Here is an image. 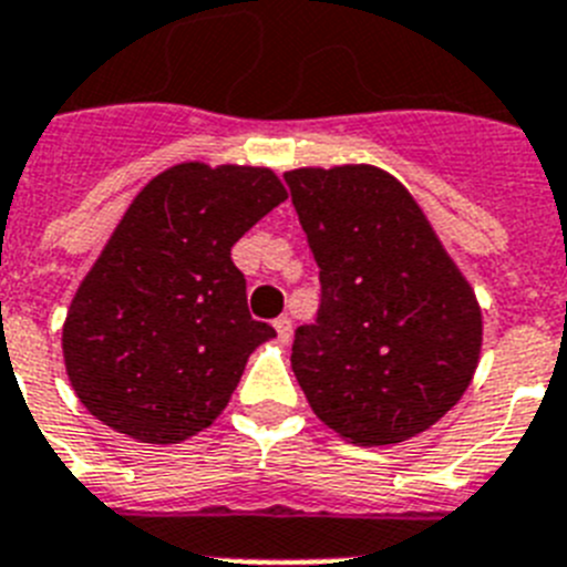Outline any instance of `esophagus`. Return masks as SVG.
Wrapping results in <instances>:
<instances>
[{
  "label": "esophagus",
  "instance_id": "34e87169",
  "mask_svg": "<svg viewBox=\"0 0 567 567\" xmlns=\"http://www.w3.org/2000/svg\"><path fill=\"white\" fill-rule=\"evenodd\" d=\"M274 328H277V337H279V342H288V339H290V333H293V322H290L288 317H279V319H274Z\"/></svg>",
  "mask_w": 567,
  "mask_h": 567
}]
</instances>
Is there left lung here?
<instances>
[{
	"label": "left lung",
	"instance_id": "1",
	"mask_svg": "<svg viewBox=\"0 0 567 567\" xmlns=\"http://www.w3.org/2000/svg\"><path fill=\"white\" fill-rule=\"evenodd\" d=\"M319 265L317 322L290 368L319 420L353 445H396L440 422L474 379V288L396 176L373 165L288 171Z\"/></svg>",
	"mask_w": 567,
	"mask_h": 567
}]
</instances>
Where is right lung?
Instances as JSON below:
<instances>
[{
    "instance_id": "right-lung-1",
    "label": "right lung",
    "mask_w": 567,
    "mask_h": 567,
    "mask_svg": "<svg viewBox=\"0 0 567 567\" xmlns=\"http://www.w3.org/2000/svg\"><path fill=\"white\" fill-rule=\"evenodd\" d=\"M288 199L270 167L182 162L136 194L62 324L79 402L113 431L176 445L225 411L277 337L248 313L230 248Z\"/></svg>"
}]
</instances>
